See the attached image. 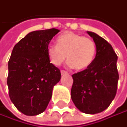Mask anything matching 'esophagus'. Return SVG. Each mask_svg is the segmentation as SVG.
<instances>
[{"label": "esophagus", "mask_w": 127, "mask_h": 127, "mask_svg": "<svg viewBox=\"0 0 127 127\" xmlns=\"http://www.w3.org/2000/svg\"><path fill=\"white\" fill-rule=\"evenodd\" d=\"M68 74V73L67 71H63V70L61 71V74H62V75H65V74Z\"/></svg>", "instance_id": "obj_1"}]
</instances>
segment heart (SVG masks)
<instances>
[{"mask_svg":"<svg viewBox=\"0 0 127 127\" xmlns=\"http://www.w3.org/2000/svg\"><path fill=\"white\" fill-rule=\"evenodd\" d=\"M47 53L50 62L54 65H60L67 56L69 66L77 71H83L93 63L97 47L92 38L68 32L57 38L56 45H49Z\"/></svg>","mask_w":127,"mask_h":127,"instance_id":"heart-1","label":"heart"}]
</instances>
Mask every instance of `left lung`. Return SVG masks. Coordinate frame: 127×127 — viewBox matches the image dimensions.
Masks as SVG:
<instances>
[{
  "mask_svg": "<svg viewBox=\"0 0 127 127\" xmlns=\"http://www.w3.org/2000/svg\"><path fill=\"white\" fill-rule=\"evenodd\" d=\"M87 33L96 44V56L90 67L72 75L71 95L80 112L94 115L106 109L115 97L119 79L118 56L103 38L93 32Z\"/></svg>",
  "mask_w": 127,
  "mask_h": 127,
  "instance_id": "obj_1",
  "label": "left lung"
}]
</instances>
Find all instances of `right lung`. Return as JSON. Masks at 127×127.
Instances as JSON below:
<instances>
[{
    "mask_svg": "<svg viewBox=\"0 0 127 127\" xmlns=\"http://www.w3.org/2000/svg\"><path fill=\"white\" fill-rule=\"evenodd\" d=\"M59 32L52 28L29 32L13 47L8 62L7 85L11 101L21 113L34 116L47 108L53 86L61 79L59 68L47 56L51 39Z\"/></svg>",
    "mask_w": 127,
    "mask_h": 127,
    "instance_id": "add662e5",
    "label": "right lung"
}]
</instances>
